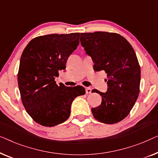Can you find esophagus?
Here are the masks:
<instances>
[{
  "label": "esophagus",
  "mask_w": 158,
  "mask_h": 158,
  "mask_svg": "<svg viewBox=\"0 0 158 158\" xmlns=\"http://www.w3.org/2000/svg\"><path fill=\"white\" fill-rule=\"evenodd\" d=\"M85 91L86 94H90L92 92V88L90 87H85Z\"/></svg>",
  "instance_id": "obj_1"
}]
</instances>
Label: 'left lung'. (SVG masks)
I'll return each mask as SVG.
<instances>
[{
	"label": "left lung",
	"mask_w": 158,
	"mask_h": 158,
	"mask_svg": "<svg viewBox=\"0 0 158 158\" xmlns=\"http://www.w3.org/2000/svg\"><path fill=\"white\" fill-rule=\"evenodd\" d=\"M80 42L92 58L94 70L106 74V92L92 90L102 96L100 105L92 109L93 116L102 123H119L129 114L139 93L141 72L136 54L115 33H81Z\"/></svg>",
	"instance_id": "8db88e82"
}]
</instances>
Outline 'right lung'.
<instances>
[{
  "label": "right lung",
  "mask_w": 158,
  "mask_h": 158,
  "mask_svg": "<svg viewBox=\"0 0 158 158\" xmlns=\"http://www.w3.org/2000/svg\"><path fill=\"white\" fill-rule=\"evenodd\" d=\"M79 39V33L41 35L23 50L18 74L21 100L28 114L41 125L63 123L69 117L74 99L85 94L82 86L57 85L55 81L78 46Z\"/></svg>",
  "instance_id": "add662e5"
}]
</instances>
